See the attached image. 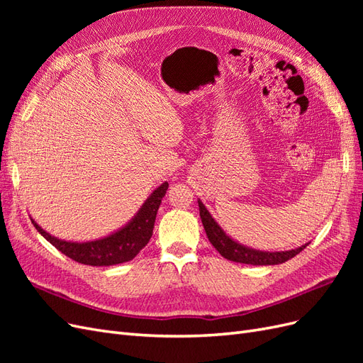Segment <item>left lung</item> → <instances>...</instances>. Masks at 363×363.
<instances>
[{
    "mask_svg": "<svg viewBox=\"0 0 363 363\" xmlns=\"http://www.w3.org/2000/svg\"><path fill=\"white\" fill-rule=\"evenodd\" d=\"M200 207V216L201 223L204 225L206 235L211 240V244L216 248V251L225 257L227 260H232L236 263H247V265H279V263L286 262L292 259L294 256L298 255L309 244H304L298 248L291 250V251H257L248 247L240 245L235 240L224 233V230L216 224L215 219L207 212V208L201 201H199Z\"/></svg>",
    "mask_w": 363,
    "mask_h": 363,
    "instance_id": "obj_1",
    "label": "left lung"
}]
</instances>
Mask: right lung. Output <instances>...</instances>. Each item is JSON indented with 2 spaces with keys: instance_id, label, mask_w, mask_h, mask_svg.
<instances>
[{
  "instance_id": "add662e5",
  "label": "right lung",
  "mask_w": 363,
  "mask_h": 363,
  "mask_svg": "<svg viewBox=\"0 0 363 363\" xmlns=\"http://www.w3.org/2000/svg\"><path fill=\"white\" fill-rule=\"evenodd\" d=\"M168 186L167 182L162 183L140 207L133 221H130L124 228L107 238L92 240V242H67V240H60L47 233L33 219L31 223L50 244L75 262L91 267L118 265V263H124L136 257L138 252L148 244L152 236L159 206L167 194Z\"/></svg>"
}]
</instances>
